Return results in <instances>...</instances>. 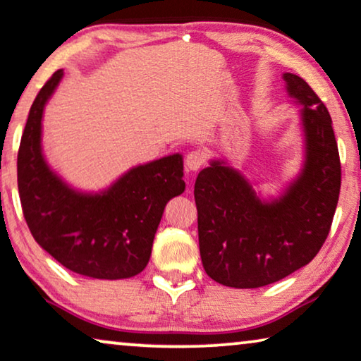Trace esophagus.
Listing matches in <instances>:
<instances>
[{
	"mask_svg": "<svg viewBox=\"0 0 361 361\" xmlns=\"http://www.w3.org/2000/svg\"><path fill=\"white\" fill-rule=\"evenodd\" d=\"M204 164H206V155L202 154L201 150L190 152L185 159L186 171H197L200 169H202V165Z\"/></svg>",
	"mask_w": 361,
	"mask_h": 361,
	"instance_id": "esophagus-1",
	"label": "esophagus"
}]
</instances>
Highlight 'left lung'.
Wrapping results in <instances>:
<instances>
[{
	"mask_svg": "<svg viewBox=\"0 0 361 361\" xmlns=\"http://www.w3.org/2000/svg\"><path fill=\"white\" fill-rule=\"evenodd\" d=\"M301 106L304 161L280 196L265 200L226 160H211L195 183L202 267L212 280L250 289L306 267L331 231L340 192V159L331 114L301 77L283 73Z\"/></svg>",
	"mask_w": 361,
	"mask_h": 361,
	"instance_id": "left-lung-1",
	"label": "left lung"
}]
</instances>
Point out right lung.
Returning a JSON list of instances; mask_svg holds the SVG:
<instances>
[{"label": "right lung", "instance_id": "right-lung-1", "mask_svg": "<svg viewBox=\"0 0 361 361\" xmlns=\"http://www.w3.org/2000/svg\"><path fill=\"white\" fill-rule=\"evenodd\" d=\"M63 78L57 70L30 106L18 154L23 212L35 242L60 265L96 280L139 275L171 197L185 191L183 155L132 166L98 192L70 186L45 160L42 119Z\"/></svg>", "mask_w": 361, "mask_h": 361}]
</instances>
